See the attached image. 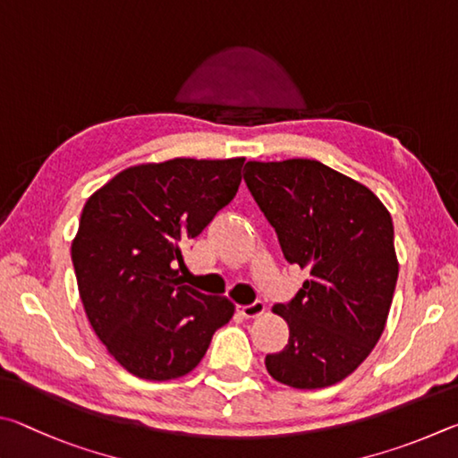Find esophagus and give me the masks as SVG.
<instances>
[{
	"label": "esophagus",
	"mask_w": 458,
	"mask_h": 458,
	"mask_svg": "<svg viewBox=\"0 0 458 458\" xmlns=\"http://www.w3.org/2000/svg\"><path fill=\"white\" fill-rule=\"evenodd\" d=\"M266 311V303L263 301H253L250 306H239V314L243 318H258Z\"/></svg>",
	"instance_id": "esophagus-1"
}]
</instances>
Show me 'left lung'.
I'll list each match as a JSON object with an SVG mask.
<instances>
[{
    "label": "left lung",
    "instance_id": "1",
    "mask_svg": "<svg viewBox=\"0 0 458 458\" xmlns=\"http://www.w3.org/2000/svg\"><path fill=\"white\" fill-rule=\"evenodd\" d=\"M243 179L287 263L310 271L274 308L290 340L266 356L267 372L292 388L332 386L364 362L386 326L398 279L392 216L370 189L318 160H250Z\"/></svg>",
    "mask_w": 458,
    "mask_h": 458
}]
</instances>
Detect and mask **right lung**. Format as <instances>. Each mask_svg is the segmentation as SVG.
<instances>
[{"label": "right lung", "mask_w": 458, "mask_h": 458, "mask_svg": "<svg viewBox=\"0 0 458 458\" xmlns=\"http://www.w3.org/2000/svg\"><path fill=\"white\" fill-rule=\"evenodd\" d=\"M245 158H173L118 173L86 200L72 242L80 300L110 356L144 380L189 374L233 318L182 285V250L233 200Z\"/></svg>", "instance_id": "obj_1"}]
</instances>
